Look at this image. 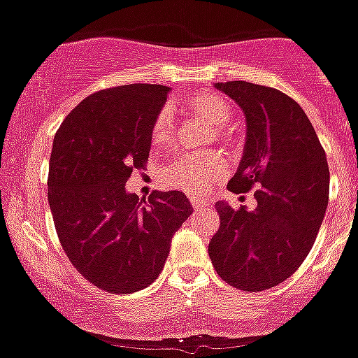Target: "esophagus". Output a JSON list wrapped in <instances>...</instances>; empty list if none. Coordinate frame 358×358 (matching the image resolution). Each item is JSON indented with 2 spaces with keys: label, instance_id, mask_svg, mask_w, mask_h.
Here are the masks:
<instances>
[{
  "label": "esophagus",
  "instance_id": "esophagus-1",
  "mask_svg": "<svg viewBox=\"0 0 358 358\" xmlns=\"http://www.w3.org/2000/svg\"><path fill=\"white\" fill-rule=\"evenodd\" d=\"M191 204H193V208H195V210H204L206 206H210L206 201H199V199H193V201H191Z\"/></svg>",
  "mask_w": 358,
  "mask_h": 358
}]
</instances>
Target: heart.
Segmentation results:
<instances>
[{
    "label": "heart",
    "instance_id": "1",
    "mask_svg": "<svg viewBox=\"0 0 358 358\" xmlns=\"http://www.w3.org/2000/svg\"><path fill=\"white\" fill-rule=\"evenodd\" d=\"M193 117L204 120L215 128V134L223 135V128L230 120V106L224 98L213 92H196L185 103ZM173 129V119L169 111H162L152 126V143L163 145ZM227 173L224 159L215 152L189 154L173 162L163 169V180L169 185L180 187L191 195H204L210 191L212 182L219 180Z\"/></svg>",
    "mask_w": 358,
    "mask_h": 358
}]
</instances>
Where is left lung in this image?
<instances>
[{
    "label": "left lung",
    "instance_id": "1",
    "mask_svg": "<svg viewBox=\"0 0 358 358\" xmlns=\"http://www.w3.org/2000/svg\"><path fill=\"white\" fill-rule=\"evenodd\" d=\"M243 109L247 139L229 189L256 187L255 210L217 202L221 224L208 245L215 271L243 292L292 277L316 241L329 202L325 150L301 106L273 87L215 83Z\"/></svg>",
    "mask_w": 358,
    "mask_h": 358
}]
</instances>
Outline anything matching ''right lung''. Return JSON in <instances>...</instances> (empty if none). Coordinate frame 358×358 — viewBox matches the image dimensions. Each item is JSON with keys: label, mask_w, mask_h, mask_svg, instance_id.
Masks as SVG:
<instances>
[{"label": "right lung", "mask_w": 358, "mask_h": 358, "mask_svg": "<svg viewBox=\"0 0 358 358\" xmlns=\"http://www.w3.org/2000/svg\"><path fill=\"white\" fill-rule=\"evenodd\" d=\"M169 87L103 89L69 113L53 137L48 202L61 247L83 277L111 294H134L162 273L174 232L193 213L182 191H126L145 169L152 126Z\"/></svg>", "instance_id": "obj_1"}]
</instances>
